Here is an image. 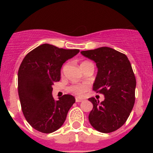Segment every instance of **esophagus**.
Wrapping results in <instances>:
<instances>
[{
	"instance_id": "esophagus-1",
	"label": "esophagus",
	"mask_w": 153,
	"mask_h": 153,
	"mask_svg": "<svg viewBox=\"0 0 153 153\" xmlns=\"http://www.w3.org/2000/svg\"><path fill=\"white\" fill-rule=\"evenodd\" d=\"M83 101V99H82V98H75V102H81Z\"/></svg>"
}]
</instances>
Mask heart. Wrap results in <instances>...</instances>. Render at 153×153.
<instances>
[{
	"mask_svg": "<svg viewBox=\"0 0 153 153\" xmlns=\"http://www.w3.org/2000/svg\"><path fill=\"white\" fill-rule=\"evenodd\" d=\"M89 62H86V61H84V62H81L80 66H82L85 63H87ZM65 67H63L62 68V71L64 70ZM89 89V85L86 83H79V84H74V85H71V86L67 88V91L69 93L74 94V95L76 96H82L83 95V94L85 92L88 91Z\"/></svg>",
	"mask_w": 153,
	"mask_h": 153,
	"instance_id": "1",
	"label": "heart"
}]
</instances>
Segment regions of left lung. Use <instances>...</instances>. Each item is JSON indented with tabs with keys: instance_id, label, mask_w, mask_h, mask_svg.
Wrapping results in <instances>:
<instances>
[{
	"instance_id": "1",
	"label": "left lung",
	"mask_w": 153,
	"mask_h": 153,
	"mask_svg": "<svg viewBox=\"0 0 153 153\" xmlns=\"http://www.w3.org/2000/svg\"><path fill=\"white\" fill-rule=\"evenodd\" d=\"M81 54L96 62L98 74L93 90L105 97L102 102L89 98L94 105L90 123L101 133H112L126 123L134 105L136 78L131 63L125 54L108 47Z\"/></svg>"
}]
</instances>
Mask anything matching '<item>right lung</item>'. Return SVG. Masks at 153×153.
<instances>
[{"instance_id": "right-lung-1", "label": "right lung", "mask_w": 153, "mask_h": 153, "mask_svg": "<svg viewBox=\"0 0 153 153\" xmlns=\"http://www.w3.org/2000/svg\"><path fill=\"white\" fill-rule=\"evenodd\" d=\"M79 52L44 44L24 58L18 71V94L25 119L37 131L51 133L59 129L75 102L71 94L56 101L51 93L54 82L60 80L62 64Z\"/></svg>"}]
</instances>
